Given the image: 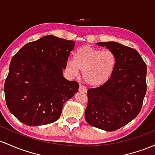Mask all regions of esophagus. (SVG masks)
<instances>
[{"instance_id": "esophagus-1", "label": "esophagus", "mask_w": 155, "mask_h": 155, "mask_svg": "<svg viewBox=\"0 0 155 155\" xmlns=\"http://www.w3.org/2000/svg\"><path fill=\"white\" fill-rule=\"evenodd\" d=\"M79 91L80 92H82V93H86L87 92V89L86 88H85L83 86H79Z\"/></svg>"}]
</instances>
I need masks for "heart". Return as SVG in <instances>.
<instances>
[{
	"mask_svg": "<svg viewBox=\"0 0 155 155\" xmlns=\"http://www.w3.org/2000/svg\"><path fill=\"white\" fill-rule=\"evenodd\" d=\"M116 57L111 50H101L90 46L81 47L74 52L73 61L67 62V70L73 76L83 72V79L89 86L103 85L112 77L116 67Z\"/></svg>",
	"mask_w": 155,
	"mask_h": 155,
	"instance_id": "heart-1",
	"label": "heart"
}]
</instances>
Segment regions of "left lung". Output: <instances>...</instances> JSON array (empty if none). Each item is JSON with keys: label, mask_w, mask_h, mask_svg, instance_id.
Here are the masks:
<instances>
[{"label": "left lung", "mask_w": 155, "mask_h": 155, "mask_svg": "<svg viewBox=\"0 0 155 155\" xmlns=\"http://www.w3.org/2000/svg\"><path fill=\"white\" fill-rule=\"evenodd\" d=\"M96 44L111 50L117 63L107 82L87 91L85 119L94 127L114 131L133 120L141 110L147 92V64L130 47L116 41Z\"/></svg>", "instance_id": "1"}]
</instances>
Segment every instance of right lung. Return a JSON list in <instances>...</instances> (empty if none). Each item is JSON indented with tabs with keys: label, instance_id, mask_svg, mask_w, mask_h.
<instances>
[{
	"label": "right lung",
	"instance_id": "add662e5",
	"mask_svg": "<svg viewBox=\"0 0 155 155\" xmlns=\"http://www.w3.org/2000/svg\"><path fill=\"white\" fill-rule=\"evenodd\" d=\"M74 41L53 35L24 45L12 58L4 84L8 110L22 123L40 126L55 122L79 84L63 76Z\"/></svg>",
	"mask_w": 155,
	"mask_h": 155
}]
</instances>
